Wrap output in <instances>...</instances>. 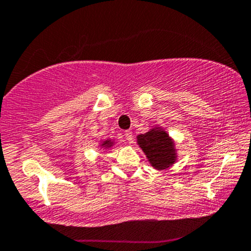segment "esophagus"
<instances>
[{"label":"esophagus","mask_w":251,"mask_h":251,"mask_svg":"<svg viewBox=\"0 0 251 251\" xmlns=\"http://www.w3.org/2000/svg\"><path fill=\"white\" fill-rule=\"evenodd\" d=\"M125 138H126V141L128 142V143H132V141H133L132 131H130V130L125 131Z\"/></svg>","instance_id":"esophagus-1"}]
</instances>
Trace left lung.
<instances>
[{
    "label": "left lung",
    "mask_w": 251,
    "mask_h": 251,
    "mask_svg": "<svg viewBox=\"0 0 251 251\" xmlns=\"http://www.w3.org/2000/svg\"><path fill=\"white\" fill-rule=\"evenodd\" d=\"M137 144L143 150L150 165L157 171L172 167L178 159L174 139L161 126L156 125L144 134H138Z\"/></svg>",
    "instance_id": "8db88e82"
}]
</instances>
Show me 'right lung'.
I'll return each instance as SVG.
<instances>
[{
  "mask_svg": "<svg viewBox=\"0 0 251 251\" xmlns=\"http://www.w3.org/2000/svg\"><path fill=\"white\" fill-rule=\"evenodd\" d=\"M115 143H117V142L112 141V139L108 138V139H103V141H101V143L99 144V147L101 148V149L109 150V149H112V148L115 146Z\"/></svg>",
  "mask_w": 251,
  "mask_h": 251,
  "instance_id": "1",
  "label": "right lung"
}]
</instances>
